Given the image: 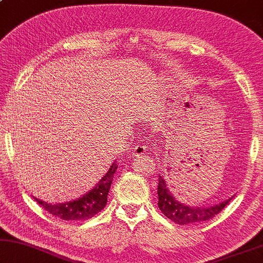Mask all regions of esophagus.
Returning <instances> with one entry per match:
<instances>
[{
    "instance_id": "34e87169",
    "label": "esophagus",
    "mask_w": 263,
    "mask_h": 263,
    "mask_svg": "<svg viewBox=\"0 0 263 263\" xmlns=\"http://www.w3.org/2000/svg\"><path fill=\"white\" fill-rule=\"evenodd\" d=\"M149 149V146H146L145 144H138V145L135 146V149H133V154L135 156H142L146 153V150Z\"/></svg>"
}]
</instances>
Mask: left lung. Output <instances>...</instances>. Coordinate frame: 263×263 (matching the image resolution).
Listing matches in <instances>:
<instances>
[{
  "mask_svg": "<svg viewBox=\"0 0 263 263\" xmlns=\"http://www.w3.org/2000/svg\"><path fill=\"white\" fill-rule=\"evenodd\" d=\"M158 207L163 214L169 219L175 221L176 224L187 225L193 223H200V221L209 220L216 214L220 212L227 206L234 195L227 200L220 201L219 204L211 206H188L183 202L179 201V199L174 197V193L170 188L168 181L164 177L158 176Z\"/></svg>",
  "mask_w": 263,
  "mask_h": 263,
  "instance_id": "8db88e82",
  "label": "left lung"
}]
</instances>
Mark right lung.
Returning a JSON list of instances; mask_svg holds the SVG:
<instances>
[{
  "label": "right lung",
  "instance_id": "1",
  "mask_svg": "<svg viewBox=\"0 0 263 263\" xmlns=\"http://www.w3.org/2000/svg\"><path fill=\"white\" fill-rule=\"evenodd\" d=\"M118 169V164L113 162L108 172L103 175L95 187L91 188L89 192L83 194L82 197L75 199L71 201L65 202H51L40 200L34 198L39 205H42L45 211L52 214L54 217L61 218L64 220H86L94 217L99 213L107 204V195L109 193L110 184H112L113 176Z\"/></svg>",
  "mask_w": 263,
  "mask_h": 263
}]
</instances>
